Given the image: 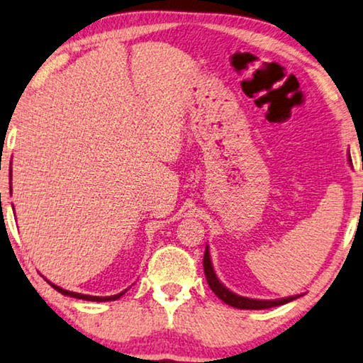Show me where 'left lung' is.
Wrapping results in <instances>:
<instances>
[{"mask_svg":"<svg viewBox=\"0 0 363 363\" xmlns=\"http://www.w3.org/2000/svg\"><path fill=\"white\" fill-rule=\"evenodd\" d=\"M203 269H204V275H206L208 285L214 291V295H216L219 299H223L225 304H229V306H233V308H238V309H267V308H273V306H280V304L290 303V301H293V299L299 298V296H288V298H281V299H254V298H245V296L235 295V293L228 290V288H225L223 283L219 281L216 273H214L208 247H206V250H204Z\"/></svg>","mask_w":363,"mask_h":363,"instance_id":"8db88e82","label":"left lung"}]
</instances>
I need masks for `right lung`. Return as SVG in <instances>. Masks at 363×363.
<instances>
[{
    "label": "right lung",
    "mask_w": 363,
    "mask_h": 363,
    "mask_svg": "<svg viewBox=\"0 0 363 363\" xmlns=\"http://www.w3.org/2000/svg\"><path fill=\"white\" fill-rule=\"evenodd\" d=\"M9 177H11V170H9ZM9 180H11V178H9ZM9 188H11V186H9ZM47 281H49V280H47ZM49 285L54 286L57 291L62 293V295H65V296H72V298H77V299H86V301H99V303H101V301H114V299L121 298L125 293V290H124V291H121V293H118V295H113V296H90V295H82V293H73V291L64 290V288L57 286L50 281H49Z\"/></svg>",
    "instance_id": "1"
}]
</instances>
